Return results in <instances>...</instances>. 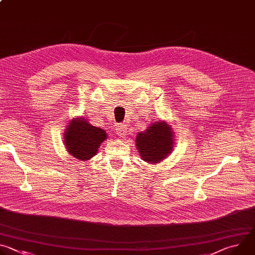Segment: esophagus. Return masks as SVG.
<instances>
[{"instance_id": "obj_1", "label": "esophagus", "mask_w": 255, "mask_h": 255, "mask_svg": "<svg viewBox=\"0 0 255 255\" xmlns=\"http://www.w3.org/2000/svg\"><path fill=\"white\" fill-rule=\"evenodd\" d=\"M128 129H127V127L125 126V125H122V124H120V125H117L116 126V133H117V135L118 136H120V137H125L126 136V134H127V131Z\"/></svg>"}]
</instances>
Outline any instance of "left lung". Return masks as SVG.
Here are the masks:
<instances>
[{
  "label": "left lung",
  "instance_id": "1",
  "mask_svg": "<svg viewBox=\"0 0 255 255\" xmlns=\"http://www.w3.org/2000/svg\"><path fill=\"white\" fill-rule=\"evenodd\" d=\"M135 143L142 160L150 164L159 163L173 151L174 133L167 122L154 121L137 134Z\"/></svg>",
  "mask_w": 255,
  "mask_h": 255
}]
</instances>
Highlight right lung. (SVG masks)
<instances>
[{"label":"right lung","mask_w":255,"mask_h":255,"mask_svg":"<svg viewBox=\"0 0 255 255\" xmlns=\"http://www.w3.org/2000/svg\"><path fill=\"white\" fill-rule=\"evenodd\" d=\"M107 138L106 131L93 126L86 117L71 119L63 133L66 151L72 157L82 161L93 158Z\"/></svg>","instance_id":"1"}]
</instances>
